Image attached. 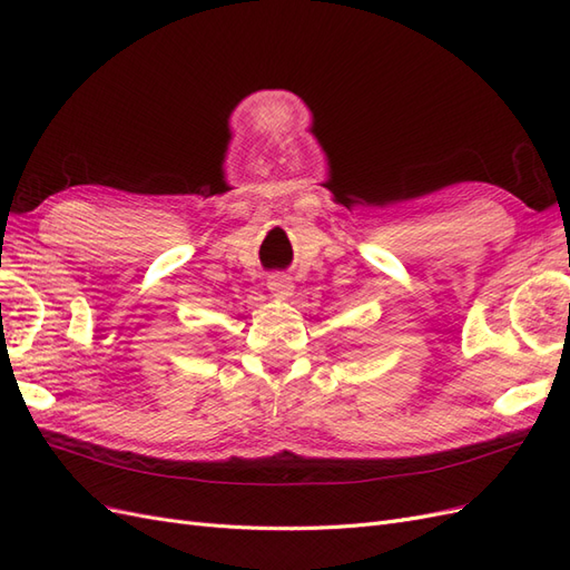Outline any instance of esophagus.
<instances>
[{"instance_id": "1", "label": "esophagus", "mask_w": 570, "mask_h": 570, "mask_svg": "<svg viewBox=\"0 0 570 570\" xmlns=\"http://www.w3.org/2000/svg\"><path fill=\"white\" fill-rule=\"evenodd\" d=\"M266 285H268V289L273 292V295L281 297V299L289 297L292 289H295V285H292V278H289V275H285V273H271Z\"/></svg>"}]
</instances>
